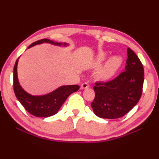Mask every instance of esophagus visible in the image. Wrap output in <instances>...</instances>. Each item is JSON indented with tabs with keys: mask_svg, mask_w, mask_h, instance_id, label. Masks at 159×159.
Here are the masks:
<instances>
[{
	"mask_svg": "<svg viewBox=\"0 0 159 159\" xmlns=\"http://www.w3.org/2000/svg\"><path fill=\"white\" fill-rule=\"evenodd\" d=\"M90 86H89V85H88V83H82L81 85H80V89H82V90L87 89V88H88Z\"/></svg>",
	"mask_w": 159,
	"mask_h": 159,
	"instance_id": "34e87169",
	"label": "esophagus"
}]
</instances>
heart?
I'll list each match as a JSON object with an SVG mask.
<instances>
[{"instance_id":"1","label":"heart","mask_w":159,"mask_h":159,"mask_svg":"<svg viewBox=\"0 0 159 159\" xmlns=\"http://www.w3.org/2000/svg\"><path fill=\"white\" fill-rule=\"evenodd\" d=\"M108 57V54L105 52H99L97 55L94 65L95 66H99L103 63V61ZM123 64V60L118 56H114L109 58L103 65L101 66L97 70L95 73L96 79L100 81H108L114 78L118 71H119Z\"/></svg>"}]
</instances>
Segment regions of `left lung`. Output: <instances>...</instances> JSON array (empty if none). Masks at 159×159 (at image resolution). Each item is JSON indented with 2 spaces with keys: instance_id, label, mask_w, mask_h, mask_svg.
I'll list each match as a JSON object with an SVG mask.
<instances>
[{
  "instance_id": "left-lung-1",
  "label": "left lung",
  "mask_w": 159,
  "mask_h": 159,
  "mask_svg": "<svg viewBox=\"0 0 159 159\" xmlns=\"http://www.w3.org/2000/svg\"><path fill=\"white\" fill-rule=\"evenodd\" d=\"M125 71L111 81L96 83L95 97L91 103L99 118L114 119L123 116L138 104L144 83V68L138 56L128 48Z\"/></svg>"
}]
</instances>
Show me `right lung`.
Returning a JSON list of instances; mask_svg holds the SVG:
<instances>
[{"mask_svg":"<svg viewBox=\"0 0 159 159\" xmlns=\"http://www.w3.org/2000/svg\"><path fill=\"white\" fill-rule=\"evenodd\" d=\"M43 43H50L57 46L66 47L69 44L66 43H57L49 39H45L34 42L28 47L30 48L36 45ZM19 58L17 60L13 71V81H14V91L16 98L20 101L25 109L31 114L36 117H49L57 114L64 102L71 93L79 89L78 85H62L59 87L52 92L43 95H32L26 93L21 88L17 76V64Z\"/></svg>","mask_w":159,"mask_h":159,"instance_id":"1","label":"right lung"}]
</instances>
